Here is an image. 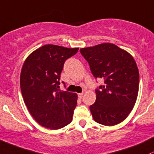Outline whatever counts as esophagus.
I'll use <instances>...</instances> for the list:
<instances>
[{
    "mask_svg": "<svg viewBox=\"0 0 154 154\" xmlns=\"http://www.w3.org/2000/svg\"><path fill=\"white\" fill-rule=\"evenodd\" d=\"M83 95H84L83 92H82V93H79V94H78V96H79V98H82V97H83Z\"/></svg>",
    "mask_w": 154,
    "mask_h": 154,
    "instance_id": "obj_1",
    "label": "esophagus"
}]
</instances>
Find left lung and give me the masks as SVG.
I'll list each match as a JSON object with an SVG mask.
<instances>
[{"instance_id":"8db88e82","label":"left lung","mask_w":154,"mask_h":154,"mask_svg":"<svg viewBox=\"0 0 154 154\" xmlns=\"http://www.w3.org/2000/svg\"><path fill=\"white\" fill-rule=\"evenodd\" d=\"M80 52L94 77L104 80L90 106L94 120L108 126L121 123L133 109L138 95L140 75L134 59L112 43L84 48Z\"/></svg>"}]
</instances>
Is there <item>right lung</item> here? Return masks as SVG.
<instances>
[{"mask_svg": "<svg viewBox=\"0 0 154 154\" xmlns=\"http://www.w3.org/2000/svg\"><path fill=\"white\" fill-rule=\"evenodd\" d=\"M78 51L45 45L31 53L23 65L20 82L25 104L45 128L59 129L72 121L77 95L58 88L64 62Z\"/></svg>", "mask_w": 154, "mask_h": 154, "instance_id": "1", "label": "right lung"}]
</instances>
